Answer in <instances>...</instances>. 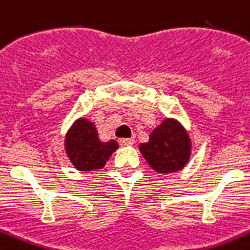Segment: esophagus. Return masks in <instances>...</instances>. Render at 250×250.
Listing matches in <instances>:
<instances>
[{
	"label": "esophagus",
	"mask_w": 250,
	"mask_h": 250,
	"mask_svg": "<svg viewBox=\"0 0 250 250\" xmlns=\"http://www.w3.org/2000/svg\"><path fill=\"white\" fill-rule=\"evenodd\" d=\"M133 144H135V140H132V138H121L119 140V145L121 146H131Z\"/></svg>",
	"instance_id": "34e87169"
}]
</instances>
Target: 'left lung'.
Segmentation results:
<instances>
[{
    "label": "left lung",
    "instance_id": "obj_1",
    "mask_svg": "<svg viewBox=\"0 0 250 250\" xmlns=\"http://www.w3.org/2000/svg\"><path fill=\"white\" fill-rule=\"evenodd\" d=\"M192 142L177 119L167 118L152 131L148 142L140 145V151L154 170L169 174L182 170L189 161Z\"/></svg>",
    "mask_w": 250,
    "mask_h": 250
}]
</instances>
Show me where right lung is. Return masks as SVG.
I'll use <instances>...</instances> for the list:
<instances>
[{"label":"right lung","mask_w":250,"mask_h":250,"mask_svg":"<svg viewBox=\"0 0 250 250\" xmlns=\"http://www.w3.org/2000/svg\"><path fill=\"white\" fill-rule=\"evenodd\" d=\"M66 154L72 165L80 171L98 170L104 167L109 157L118 148V142L100 141L96 127L86 118L75 121L66 133Z\"/></svg>","instance_id":"add662e5"}]
</instances>
